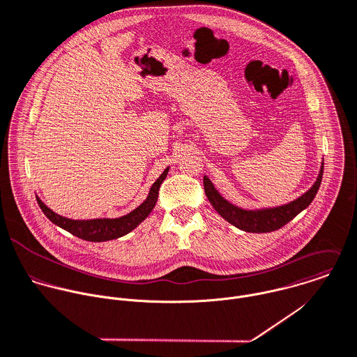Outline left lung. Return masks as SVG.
<instances>
[{
  "mask_svg": "<svg viewBox=\"0 0 357 357\" xmlns=\"http://www.w3.org/2000/svg\"><path fill=\"white\" fill-rule=\"evenodd\" d=\"M323 172H324V160L321 161L316 182L309 190H306L302 196H299L298 199L287 204L274 206V207L243 208L227 200L217 190V188L214 186V183L207 175H204L203 178V183H204V192L208 202L225 221H228L229 224H232L234 227L245 232L264 234V232H273L282 228L289 221H292L299 213H302L310 206V203L314 200L320 189Z\"/></svg>",
  "mask_w": 357,
  "mask_h": 357,
  "instance_id": "1",
  "label": "left lung"
}]
</instances>
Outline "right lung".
Here are the masks:
<instances>
[{
    "label": "right lung",
    "instance_id": "obj_1",
    "mask_svg": "<svg viewBox=\"0 0 357 357\" xmlns=\"http://www.w3.org/2000/svg\"><path fill=\"white\" fill-rule=\"evenodd\" d=\"M169 171V167L164 169V172L157 178V181L151 185L149 195L146 200L137 206L130 213L118 217V218H93V220H72L62 217L56 213H54L51 208H48L38 196H36L37 203L41 208V211L45 214V217L55 224L56 227L68 231L69 234L89 242H105L118 239L129 232H132L135 228H137L153 211L157 199H158V189L164 179L167 178V174Z\"/></svg>",
    "mask_w": 357,
    "mask_h": 357
}]
</instances>
